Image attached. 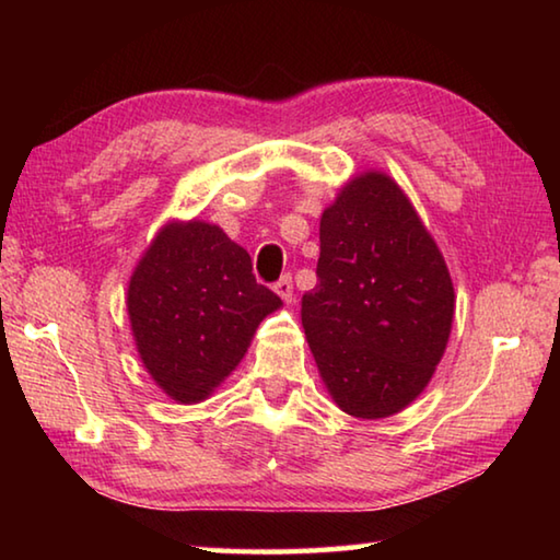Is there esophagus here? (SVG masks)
Segmentation results:
<instances>
[{
	"label": "esophagus",
	"mask_w": 560,
	"mask_h": 560,
	"mask_svg": "<svg viewBox=\"0 0 560 560\" xmlns=\"http://www.w3.org/2000/svg\"><path fill=\"white\" fill-rule=\"evenodd\" d=\"M273 291H277L283 301H291V296H293V283H291L289 273H283V277H281L277 283H273Z\"/></svg>",
	"instance_id": "esophagus-1"
}]
</instances>
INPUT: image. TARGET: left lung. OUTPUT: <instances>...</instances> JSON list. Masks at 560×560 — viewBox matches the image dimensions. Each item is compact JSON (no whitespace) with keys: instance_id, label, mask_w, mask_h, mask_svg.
<instances>
[{"instance_id":"obj_1","label":"left lung","mask_w":560,"mask_h":560,"mask_svg":"<svg viewBox=\"0 0 560 560\" xmlns=\"http://www.w3.org/2000/svg\"><path fill=\"white\" fill-rule=\"evenodd\" d=\"M316 289L301 320L340 410L400 412L447 346L454 289L438 244L390 177L365 173L320 217Z\"/></svg>"}]
</instances>
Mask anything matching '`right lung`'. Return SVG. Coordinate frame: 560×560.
<instances>
[{
    "mask_svg": "<svg viewBox=\"0 0 560 560\" xmlns=\"http://www.w3.org/2000/svg\"><path fill=\"white\" fill-rule=\"evenodd\" d=\"M281 306L220 226L167 224L128 287V314L148 373L177 402H200L244 358Z\"/></svg>",
    "mask_w": 560,
    "mask_h": 560,
    "instance_id": "obj_1",
    "label": "right lung"
}]
</instances>
